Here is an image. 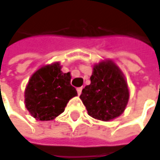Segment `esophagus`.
Segmentation results:
<instances>
[{"label":"esophagus","mask_w":160,"mask_h":160,"mask_svg":"<svg viewBox=\"0 0 160 160\" xmlns=\"http://www.w3.org/2000/svg\"><path fill=\"white\" fill-rule=\"evenodd\" d=\"M81 92H82V87H80V88H77V92H78V94L80 95V93H81Z\"/></svg>","instance_id":"esophagus-1"}]
</instances>
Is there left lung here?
<instances>
[{
  "instance_id": "obj_1",
  "label": "left lung",
  "mask_w": 160,
  "mask_h": 160,
  "mask_svg": "<svg viewBox=\"0 0 160 160\" xmlns=\"http://www.w3.org/2000/svg\"><path fill=\"white\" fill-rule=\"evenodd\" d=\"M89 115L109 121L121 113L129 99V91L118 67L111 61L101 62L93 68L91 84L80 94Z\"/></svg>"
}]
</instances>
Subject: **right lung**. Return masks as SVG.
Returning <instances> with one entry per match:
<instances>
[{"instance_id": "add662e5", "label": "right lung", "mask_w": 160, "mask_h": 160, "mask_svg": "<svg viewBox=\"0 0 160 160\" xmlns=\"http://www.w3.org/2000/svg\"><path fill=\"white\" fill-rule=\"evenodd\" d=\"M58 63L36 71L26 86L25 106L38 120H52L62 113L68 101L78 95L70 84L69 72L63 73Z\"/></svg>"}]
</instances>
